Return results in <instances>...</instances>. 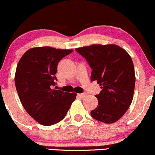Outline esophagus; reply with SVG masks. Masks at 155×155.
I'll list each match as a JSON object with an SVG mask.
<instances>
[{
    "instance_id": "obj_1",
    "label": "esophagus",
    "mask_w": 155,
    "mask_h": 155,
    "mask_svg": "<svg viewBox=\"0 0 155 155\" xmlns=\"http://www.w3.org/2000/svg\"><path fill=\"white\" fill-rule=\"evenodd\" d=\"M78 97H81V98H84V97H87V94H86V93H83V94H78Z\"/></svg>"
}]
</instances>
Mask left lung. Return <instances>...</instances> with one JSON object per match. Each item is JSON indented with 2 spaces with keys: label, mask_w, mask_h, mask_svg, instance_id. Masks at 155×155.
<instances>
[{
  "label": "left lung",
  "mask_w": 155,
  "mask_h": 155,
  "mask_svg": "<svg viewBox=\"0 0 155 155\" xmlns=\"http://www.w3.org/2000/svg\"><path fill=\"white\" fill-rule=\"evenodd\" d=\"M92 68L91 80L102 89L98 106L91 111L94 119L112 124L120 119L131 105L135 86L134 64L130 54L115 44H93L76 48Z\"/></svg>",
  "instance_id": "obj_1"
}]
</instances>
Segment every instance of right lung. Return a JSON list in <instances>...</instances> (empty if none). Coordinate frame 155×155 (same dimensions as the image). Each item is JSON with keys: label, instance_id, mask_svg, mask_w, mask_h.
Segmentation results:
<instances>
[{"label": "right lung", "instance_id": "1", "mask_svg": "<svg viewBox=\"0 0 155 155\" xmlns=\"http://www.w3.org/2000/svg\"><path fill=\"white\" fill-rule=\"evenodd\" d=\"M73 51L50 46L28 49L19 60L15 84L19 99L30 116L39 124L51 126L66 117L76 94L53 89L58 61Z\"/></svg>", "mask_w": 155, "mask_h": 155}]
</instances>
